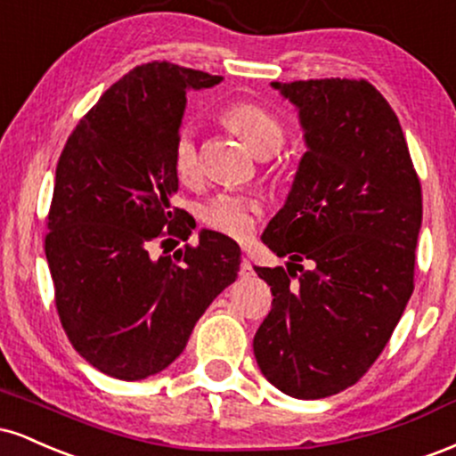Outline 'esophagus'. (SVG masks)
<instances>
[{
  "label": "esophagus",
  "mask_w": 456,
  "mask_h": 456,
  "mask_svg": "<svg viewBox=\"0 0 456 456\" xmlns=\"http://www.w3.org/2000/svg\"><path fill=\"white\" fill-rule=\"evenodd\" d=\"M255 272H253V265H250V261L248 259H242V264H240V276H242V279H248V276H253Z\"/></svg>",
  "instance_id": "obj_1"
}]
</instances>
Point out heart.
Wrapping results in <instances>:
<instances>
[{
  "instance_id": "obj_1",
  "label": "heart",
  "mask_w": 456,
  "mask_h": 456,
  "mask_svg": "<svg viewBox=\"0 0 456 456\" xmlns=\"http://www.w3.org/2000/svg\"><path fill=\"white\" fill-rule=\"evenodd\" d=\"M224 122L259 154L279 150L285 137V126L276 113L257 102H233L224 109ZM174 169L184 184H192L201 175V156H199L197 130L191 124L180 126L174 141ZM264 203L257 197L240 195V192H218L199 208V218L214 232L229 238L244 240L257 227Z\"/></svg>"
}]
</instances>
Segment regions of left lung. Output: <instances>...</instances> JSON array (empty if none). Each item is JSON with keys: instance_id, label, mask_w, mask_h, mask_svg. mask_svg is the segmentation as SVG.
<instances>
[{"instance_id": "8db88e82", "label": "left lung", "mask_w": 456, "mask_h": 456, "mask_svg": "<svg viewBox=\"0 0 456 456\" xmlns=\"http://www.w3.org/2000/svg\"><path fill=\"white\" fill-rule=\"evenodd\" d=\"M272 87L297 107L306 151L285 206L261 235L289 261L287 270L255 268L274 300L253 349L281 392L326 399L370 369L411 297L420 180L399 118L369 81Z\"/></svg>"}]
</instances>
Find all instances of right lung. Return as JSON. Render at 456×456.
<instances>
[{"mask_svg":"<svg viewBox=\"0 0 456 456\" xmlns=\"http://www.w3.org/2000/svg\"><path fill=\"white\" fill-rule=\"evenodd\" d=\"M221 77L141 64L113 83L68 137L55 171L45 253L68 341L109 378L137 381L167 369L240 270V246L199 233L175 255L151 257L195 221L171 206L174 141L188 90Z\"/></svg>","mask_w":456,"mask_h":456,"instance_id":"right-lung-1","label":"right lung"}]
</instances>
